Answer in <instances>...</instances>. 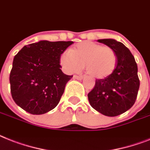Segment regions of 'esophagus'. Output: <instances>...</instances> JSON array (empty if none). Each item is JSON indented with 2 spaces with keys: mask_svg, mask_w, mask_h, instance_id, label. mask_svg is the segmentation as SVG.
<instances>
[{
  "mask_svg": "<svg viewBox=\"0 0 150 150\" xmlns=\"http://www.w3.org/2000/svg\"><path fill=\"white\" fill-rule=\"evenodd\" d=\"M74 78L76 79H79V80H81V79H83V76L82 75H74Z\"/></svg>",
  "mask_w": 150,
  "mask_h": 150,
  "instance_id": "34e87169",
  "label": "esophagus"
}]
</instances>
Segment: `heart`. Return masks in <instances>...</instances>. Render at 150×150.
<instances>
[{
  "instance_id": "b5f03b06",
  "label": "heart",
  "mask_w": 150,
  "mask_h": 150,
  "mask_svg": "<svg viewBox=\"0 0 150 150\" xmlns=\"http://www.w3.org/2000/svg\"><path fill=\"white\" fill-rule=\"evenodd\" d=\"M60 64L67 73L79 71L86 64V70L96 79H105L115 71L117 57L112 48L92 41L77 44L60 56Z\"/></svg>"
}]
</instances>
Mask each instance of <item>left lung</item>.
I'll return each instance as SVG.
<instances>
[{"instance_id":"1","label":"left lung","mask_w":150,"mask_h":150,"mask_svg":"<svg viewBox=\"0 0 150 150\" xmlns=\"http://www.w3.org/2000/svg\"><path fill=\"white\" fill-rule=\"evenodd\" d=\"M98 42L112 48L117 57L114 72L103 79H96L93 89L88 94L91 106L107 116H117L131 108L136 102L139 79L135 58L123 44L114 39H98Z\"/></svg>"}]
</instances>
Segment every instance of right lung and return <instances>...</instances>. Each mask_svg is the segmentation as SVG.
I'll list each match as a JSON object with an SVG mask.
<instances>
[{
  "mask_svg": "<svg viewBox=\"0 0 150 150\" xmlns=\"http://www.w3.org/2000/svg\"><path fill=\"white\" fill-rule=\"evenodd\" d=\"M73 41H40L14 56L10 73L12 98L21 109L41 115L54 109L72 75L61 70L60 56Z\"/></svg>",
  "mask_w": 150,
  "mask_h": 150,
  "instance_id": "add662e5",
  "label": "right lung"
}]
</instances>
